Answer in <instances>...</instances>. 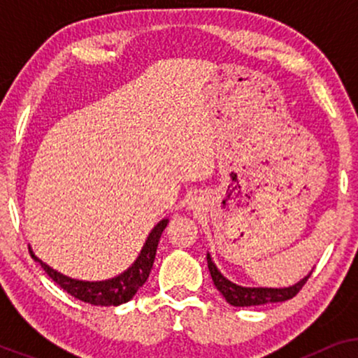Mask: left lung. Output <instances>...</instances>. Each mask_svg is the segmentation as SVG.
Returning <instances> with one entry per match:
<instances>
[{
    "label": "left lung",
    "instance_id": "left-lung-1",
    "mask_svg": "<svg viewBox=\"0 0 358 358\" xmlns=\"http://www.w3.org/2000/svg\"><path fill=\"white\" fill-rule=\"evenodd\" d=\"M207 262L215 287H217L218 292L224 296V300L233 306H257L266 305V303H278L290 300V298L296 296V293L305 287V283L311 275L310 273V275H306L303 280L288 288H248L239 287L236 283L229 282L228 278H224L222 275V272L217 268V266L212 262L210 254H207Z\"/></svg>",
    "mask_w": 358,
    "mask_h": 358
}]
</instances>
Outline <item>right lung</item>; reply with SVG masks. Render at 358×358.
<instances>
[{"label":"right lung","instance_id":"right-lung-1","mask_svg":"<svg viewBox=\"0 0 358 358\" xmlns=\"http://www.w3.org/2000/svg\"><path fill=\"white\" fill-rule=\"evenodd\" d=\"M168 227V220H163L153 228V231L150 233L148 239H146L143 249H141L138 259H136L134 266L127 268L124 273H120L119 277L110 278L106 282H81L70 278L63 273L53 271L52 267H48L47 264H43L41 259L34 256L31 251V256L41 264L43 271L47 272V275L52 278L57 285H60L66 293H70L71 296L78 298V300L90 303L94 306H117L122 303H127L134 298L136 292L140 290V287H143V283L148 280V275L153 267L156 249H158V243L161 234H163L164 228Z\"/></svg>","mask_w":358,"mask_h":358}]
</instances>
